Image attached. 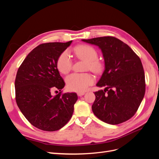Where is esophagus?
<instances>
[{"label": "esophagus", "instance_id": "1", "mask_svg": "<svg viewBox=\"0 0 159 159\" xmlns=\"http://www.w3.org/2000/svg\"><path fill=\"white\" fill-rule=\"evenodd\" d=\"M85 94V92H78V95L81 97V96H82Z\"/></svg>", "mask_w": 159, "mask_h": 159}]
</instances>
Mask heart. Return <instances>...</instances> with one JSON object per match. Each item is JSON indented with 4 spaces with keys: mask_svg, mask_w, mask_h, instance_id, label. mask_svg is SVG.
I'll return each mask as SVG.
<instances>
[{
    "mask_svg": "<svg viewBox=\"0 0 159 159\" xmlns=\"http://www.w3.org/2000/svg\"><path fill=\"white\" fill-rule=\"evenodd\" d=\"M75 56L80 59L86 61V70H90L95 73H99L103 69V64L98 60V52L93 47L88 45H80L74 48ZM72 66L71 58L69 53L65 51L60 55L57 60V68L62 74H67ZM68 88L73 91L82 92L94 82L93 76L88 73H74L66 79Z\"/></svg>",
    "mask_w": 159,
    "mask_h": 159,
    "instance_id": "1",
    "label": "heart"
}]
</instances>
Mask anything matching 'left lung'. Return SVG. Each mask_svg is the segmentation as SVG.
Masks as SVG:
<instances>
[{"label":"left lung","mask_w":159,"mask_h":159,"mask_svg":"<svg viewBox=\"0 0 159 159\" xmlns=\"http://www.w3.org/2000/svg\"><path fill=\"white\" fill-rule=\"evenodd\" d=\"M99 47L105 70L96 84L92 111L102 121L117 125L135 114L145 93V73L139 56L125 43L111 36L81 40Z\"/></svg>","instance_id":"8db88e82"}]
</instances>
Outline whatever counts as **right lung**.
I'll list each match as a JSON object with an SVG mask.
<instances>
[{
  "label": "right lung",
  "mask_w": 159,
  "mask_h": 159,
  "mask_svg": "<svg viewBox=\"0 0 159 159\" xmlns=\"http://www.w3.org/2000/svg\"><path fill=\"white\" fill-rule=\"evenodd\" d=\"M50 42L33 49L18 68L15 80L18 107L32 125L46 131H55L68 123L78 100L75 93L53 96L65 82L57 68L60 55L71 44Z\"/></svg>",
  "instance_id": "right-lung-1"
}]
</instances>
